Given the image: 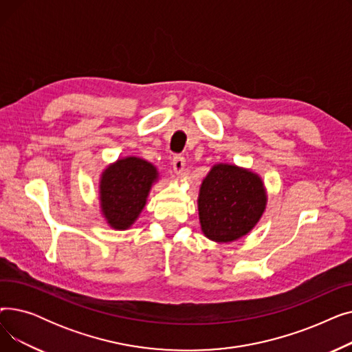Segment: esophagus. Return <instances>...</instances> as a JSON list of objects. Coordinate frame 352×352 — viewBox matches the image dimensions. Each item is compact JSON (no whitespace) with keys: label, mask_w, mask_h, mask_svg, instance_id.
<instances>
[{"label":"esophagus","mask_w":352,"mask_h":352,"mask_svg":"<svg viewBox=\"0 0 352 352\" xmlns=\"http://www.w3.org/2000/svg\"><path fill=\"white\" fill-rule=\"evenodd\" d=\"M173 168L177 175H182L184 171H186V158L181 155H175L173 158Z\"/></svg>","instance_id":"34e87169"}]
</instances>
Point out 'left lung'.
Returning <instances> with one entry per match:
<instances>
[{"label":"left lung","instance_id":"left-lung-1","mask_svg":"<svg viewBox=\"0 0 352 352\" xmlns=\"http://www.w3.org/2000/svg\"><path fill=\"white\" fill-rule=\"evenodd\" d=\"M265 206L260 177L235 165L217 164L199 188L201 230L215 243L235 241L255 227Z\"/></svg>","mask_w":352,"mask_h":352}]
</instances>
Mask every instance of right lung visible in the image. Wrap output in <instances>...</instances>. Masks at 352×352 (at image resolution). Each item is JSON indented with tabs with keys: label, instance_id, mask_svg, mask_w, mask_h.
<instances>
[{
	"label": "right lung",
	"instance_id": "obj_1",
	"mask_svg": "<svg viewBox=\"0 0 352 352\" xmlns=\"http://www.w3.org/2000/svg\"><path fill=\"white\" fill-rule=\"evenodd\" d=\"M157 177L155 166L137 157H126L109 165L100 181L101 211L107 223L116 230L131 227L145 207Z\"/></svg>",
	"mask_w": 352,
	"mask_h": 352
}]
</instances>
